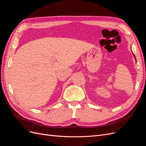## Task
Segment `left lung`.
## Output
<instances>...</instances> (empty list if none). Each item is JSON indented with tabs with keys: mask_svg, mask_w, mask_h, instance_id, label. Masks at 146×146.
I'll return each mask as SVG.
<instances>
[{
	"mask_svg": "<svg viewBox=\"0 0 146 146\" xmlns=\"http://www.w3.org/2000/svg\"><path fill=\"white\" fill-rule=\"evenodd\" d=\"M133 55H134V54H133ZM135 59H136V58H135Z\"/></svg>",
	"mask_w": 146,
	"mask_h": 146,
	"instance_id": "left-lung-1",
	"label": "left lung"
}]
</instances>
